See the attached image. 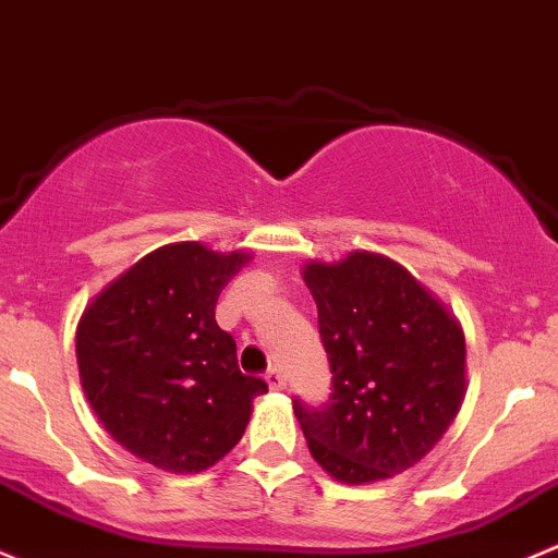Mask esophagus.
Instances as JSON below:
<instances>
[{
    "instance_id": "1",
    "label": "esophagus",
    "mask_w": 558,
    "mask_h": 558,
    "mask_svg": "<svg viewBox=\"0 0 558 558\" xmlns=\"http://www.w3.org/2000/svg\"><path fill=\"white\" fill-rule=\"evenodd\" d=\"M264 379H267V385L272 387V390H283L286 387V374H283V368H278V366L267 368Z\"/></svg>"
}]
</instances>
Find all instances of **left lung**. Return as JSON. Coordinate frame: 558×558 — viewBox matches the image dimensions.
<instances>
[{
	"instance_id": "8db88e82",
	"label": "left lung",
	"mask_w": 558,
	"mask_h": 558,
	"mask_svg": "<svg viewBox=\"0 0 558 558\" xmlns=\"http://www.w3.org/2000/svg\"><path fill=\"white\" fill-rule=\"evenodd\" d=\"M331 368L320 407L294 398L310 454L344 484L420 462L465 396V337L438 299L387 256L353 251L304 267Z\"/></svg>"
}]
</instances>
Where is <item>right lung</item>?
I'll return each instance as SVG.
<instances>
[{"label": "right lung", "instance_id": "1", "mask_svg": "<svg viewBox=\"0 0 558 558\" xmlns=\"http://www.w3.org/2000/svg\"><path fill=\"white\" fill-rule=\"evenodd\" d=\"M248 254L201 243L151 251L77 326L80 379L117 444L171 473H201L243 436L267 383L238 368L216 302Z\"/></svg>", "mask_w": 558, "mask_h": 558}]
</instances>
